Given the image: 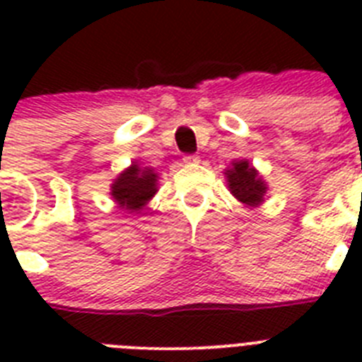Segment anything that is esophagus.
<instances>
[{
	"mask_svg": "<svg viewBox=\"0 0 362 362\" xmlns=\"http://www.w3.org/2000/svg\"><path fill=\"white\" fill-rule=\"evenodd\" d=\"M183 161L185 163H197L199 161V158H197L196 153H187V156L183 158Z\"/></svg>",
	"mask_w": 362,
	"mask_h": 362,
	"instance_id": "obj_1",
	"label": "esophagus"
}]
</instances>
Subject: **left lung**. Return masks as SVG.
Segmentation results:
<instances>
[{"mask_svg":"<svg viewBox=\"0 0 362 362\" xmlns=\"http://www.w3.org/2000/svg\"><path fill=\"white\" fill-rule=\"evenodd\" d=\"M226 177H228L230 190L241 203L250 204V206L261 203L267 187L257 172L248 165V161L233 163V168L226 170Z\"/></svg>","mask_w":362,"mask_h":362,"instance_id":"obj_1","label":"left lung"}]
</instances>
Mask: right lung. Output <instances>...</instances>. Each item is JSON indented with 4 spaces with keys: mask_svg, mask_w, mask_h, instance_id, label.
Here are the masks:
<instances>
[{
    "mask_svg": "<svg viewBox=\"0 0 362 362\" xmlns=\"http://www.w3.org/2000/svg\"><path fill=\"white\" fill-rule=\"evenodd\" d=\"M158 175L150 168H139L134 163L129 170H124L112 185V196L121 209L136 212L156 194Z\"/></svg>",
    "mask_w": 362,
    "mask_h": 362,
    "instance_id": "obj_1",
    "label": "right lung"
}]
</instances>
